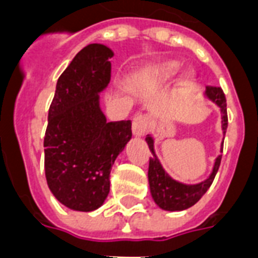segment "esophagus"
<instances>
[{"mask_svg": "<svg viewBox=\"0 0 258 258\" xmlns=\"http://www.w3.org/2000/svg\"><path fill=\"white\" fill-rule=\"evenodd\" d=\"M150 119L146 115H137L133 119V133L135 137H143L149 130Z\"/></svg>", "mask_w": 258, "mask_h": 258, "instance_id": "esophagus-1", "label": "esophagus"}]
</instances>
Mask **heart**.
<instances>
[{
    "mask_svg": "<svg viewBox=\"0 0 258 258\" xmlns=\"http://www.w3.org/2000/svg\"><path fill=\"white\" fill-rule=\"evenodd\" d=\"M180 64L178 61H174V60H167V61L158 62L157 66L154 67L153 75L157 79L162 80V82H167L174 76V75L179 71ZM192 80H194V76H192L191 72H184L182 75V78L179 79V86H188L191 84Z\"/></svg>",
    "mask_w": 258,
    "mask_h": 258,
    "instance_id": "obj_1",
    "label": "heart"
}]
</instances>
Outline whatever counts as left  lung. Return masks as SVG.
Here are the masks:
<instances>
[{"label": "left lung", "mask_w": 258, "mask_h": 258, "mask_svg": "<svg viewBox=\"0 0 258 258\" xmlns=\"http://www.w3.org/2000/svg\"><path fill=\"white\" fill-rule=\"evenodd\" d=\"M205 96L208 97L209 100H212L213 103H216L221 108L222 130H224L225 134L226 128H228V112H226V97H225L224 91L220 87H206ZM146 142L149 145L150 151L153 153V157L150 158L149 183L150 191H151V196H153V200L155 201V204L163 210H169V212H180V210H186V209L191 208L192 205H196L202 198L205 192L208 191L209 187L212 186L214 176H216L217 171L220 169L222 155L217 157L213 171L208 179H205L204 182L197 184H184L178 182V180L172 179L171 176L166 172V170L163 169V166L161 165V162H159V159L155 155V151H154L153 137L147 135Z\"/></svg>", "instance_id": "8db88e82"}]
</instances>
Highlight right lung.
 Segmentation results:
<instances>
[{
  "instance_id": "1",
  "label": "right lung",
  "mask_w": 258,
  "mask_h": 258,
  "mask_svg": "<svg viewBox=\"0 0 258 258\" xmlns=\"http://www.w3.org/2000/svg\"><path fill=\"white\" fill-rule=\"evenodd\" d=\"M112 56L101 44L83 48L58 78L48 113L46 182L60 204L78 212L104 204L113 162L133 137L131 121H107L100 109Z\"/></svg>"
}]
</instances>
